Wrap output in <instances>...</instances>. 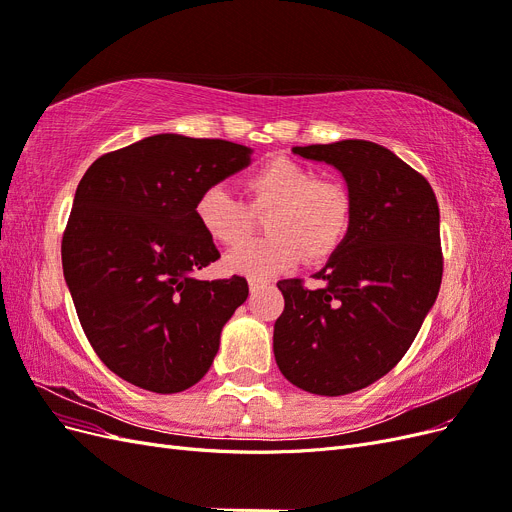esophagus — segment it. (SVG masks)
<instances>
[{"label":"esophagus","mask_w":512,"mask_h":512,"mask_svg":"<svg viewBox=\"0 0 512 512\" xmlns=\"http://www.w3.org/2000/svg\"><path fill=\"white\" fill-rule=\"evenodd\" d=\"M267 286V282H262V280H250V292H258V290H262Z\"/></svg>","instance_id":"34e87169"}]
</instances>
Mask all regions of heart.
<instances>
[{
  "label": "heart",
  "mask_w": 512,
  "mask_h": 512,
  "mask_svg": "<svg viewBox=\"0 0 512 512\" xmlns=\"http://www.w3.org/2000/svg\"><path fill=\"white\" fill-rule=\"evenodd\" d=\"M254 211H267L269 237L247 241L226 256V269L252 280L284 273L305 256L331 258L344 245L352 224L350 194L339 181L320 179L309 166L275 156L243 181ZM224 185H209L196 198V220L222 245H237L250 230L252 211Z\"/></svg>",
  "instance_id": "b5f03b06"
}]
</instances>
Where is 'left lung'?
Wrapping results in <instances>:
<instances>
[{"mask_svg": "<svg viewBox=\"0 0 512 512\" xmlns=\"http://www.w3.org/2000/svg\"><path fill=\"white\" fill-rule=\"evenodd\" d=\"M335 166L348 183L352 224L314 277L277 282L284 312L273 352L286 380L316 395H348L404 359L442 284L440 209L429 181L369 141L294 147Z\"/></svg>", "mask_w": 512, "mask_h": 512, "instance_id": "left-lung-1", "label": "left lung"}]
</instances>
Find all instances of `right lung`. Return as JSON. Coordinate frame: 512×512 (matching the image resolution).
Here are the masks:
<instances>
[{
	"instance_id": "1",
	"label": "right lung",
	"mask_w": 512,
	"mask_h": 512,
	"mask_svg": "<svg viewBox=\"0 0 512 512\" xmlns=\"http://www.w3.org/2000/svg\"><path fill=\"white\" fill-rule=\"evenodd\" d=\"M222 138L156 134L87 168L61 239V265L100 361L153 393L203 378L222 327L247 299L245 277H190L220 258L196 220V198L250 164Z\"/></svg>"
}]
</instances>
